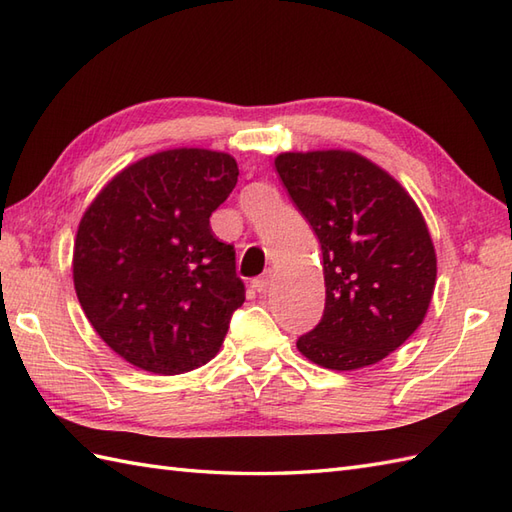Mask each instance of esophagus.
<instances>
[{
    "instance_id": "esophagus-1",
    "label": "esophagus",
    "mask_w": 512,
    "mask_h": 512,
    "mask_svg": "<svg viewBox=\"0 0 512 512\" xmlns=\"http://www.w3.org/2000/svg\"><path fill=\"white\" fill-rule=\"evenodd\" d=\"M270 281H272V272L268 270V272H264V275H261V277L253 279V288H255L257 292H266Z\"/></svg>"
}]
</instances>
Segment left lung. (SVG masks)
I'll return each instance as SVG.
<instances>
[{"mask_svg": "<svg viewBox=\"0 0 512 512\" xmlns=\"http://www.w3.org/2000/svg\"><path fill=\"white\" fill-rule=\"evenodd\" d=\"M275 168L323 251L325 314L296 340L307 360L355 371L419 329L436 285V251L417 202L351 150L283 152Z\"/></svg>", "mask_w": 512, "mask_h": 512, "instance_id": "obj_1", "label": "left lung"}]
</instances>
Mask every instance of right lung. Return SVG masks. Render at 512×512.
Returning <instances> with one entry per match:
<instances>
[{"instance_id": "right-lung-1", "label": "right lung", "mask_w": 512, "mask_h": 512, "mask_svg": "<svg viewBox=\"0 0 512 512\" xmlns=\"http://www.w3.org/2000/svg\"><path fill=\"white\" fill-rule=\"evenodd\" d=\"M237 174L227 152H154L115 174L78 224V301L98 336L141 371L207 364L244 303L233 246L209 224Z\"/></svg>"}]
</instances>
